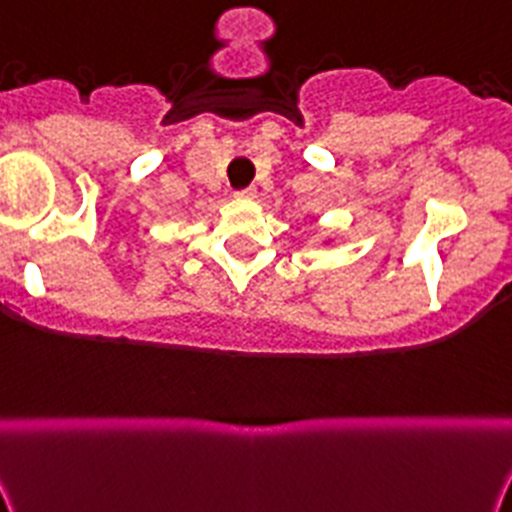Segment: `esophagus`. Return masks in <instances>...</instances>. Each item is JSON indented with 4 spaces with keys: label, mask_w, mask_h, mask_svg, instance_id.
<instances>
[{
    "label": "esophagus",
    "mask_w": 512,
    "mask_h": 512,
    "mask_svg": "<svg viewBox=\"0 0 512 512\" xmlns=\"http://www.w3.org/2000/svg\"><path fill=\"white\" fill-rule=\"evenodd\" d=\"M235 197H237V200H255L257 190H255V187H247V190L235 192Z\"/></svg>",
    "instance_id": "obj_1"
}]
</instances>
